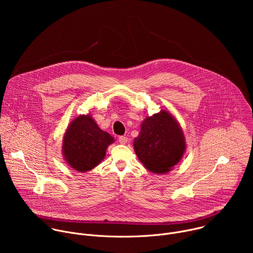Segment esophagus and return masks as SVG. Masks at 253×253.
I'll use <instances>...</instances> for the list:
<instances>
[{"label":"esophagus","instance_id":"34e87169","mask_svg":"<svg viewBox=\"0 0 253 253\" xmlns=\"http://www.w3.org/2000/svg\"><path fill=\"white\" fill-rule=\"evenodd\" d=\"M118 141L121 143V144H126L128 142V138L126 136H120L118 138Z\"/></svg>","mask_w":253,"mask_h":253}]
</instances>
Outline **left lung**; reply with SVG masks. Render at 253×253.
Here are the masks:
<instances>
[{
    "label": "left lung",
    "instance_id": "8db88e82",
    "mask_svg": "<svg viewBox=\"0 0 253 253\" xmlns=\"http://www.w3.org/2000/svg\"><path fill=\"white\" fill-rule=\"evenodd\" d=\"M139 160L153 173H166L181 159L185 150L184 135L172 115L165 110L147 117L134 139Z\"/></svg>",
    "mask_w": 253,
    "mask_h": 253
}]
</instances>
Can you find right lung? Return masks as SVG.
Returning a JSON list of instances; mask_svg holds the SVG:
<instances>
[{"mask_svg": "<svg viewBox=\"0 0 253 253\" xmlns=\"http://www.w3.org/2000/svg\"><path fill=\"white\" fill-rule=\"evenodd\" d=\"M113 137L102 131L90 115L79 116L64 136L63 152L68 164L80 172L96 167L105 157Z\"/></svg>", "mask_w": 253, "mask_h": 253, "instance_id": "obj_1", "label": "right lung"}]
</instances>
